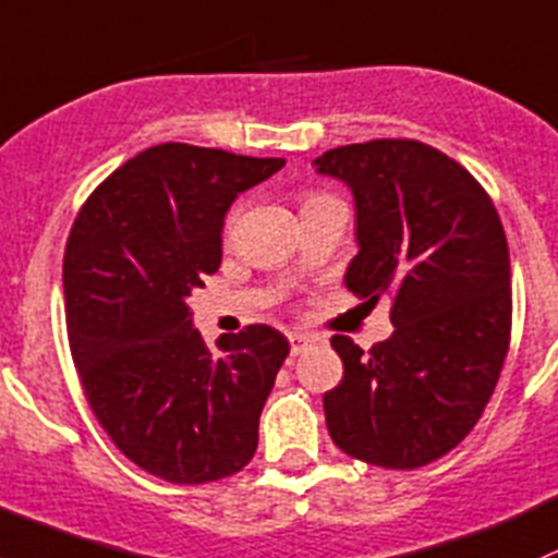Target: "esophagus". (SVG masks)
I'll return each instance as SVG.
<instances>
[{
	"mask_svg": "<svg viewBox=\"0 0 558 558\" xmlns=\"http://www.w3.org/2000/svg\"><path fill=\"white\" fill-rule=\"evenodd\" d=\"M287 338H290V351H292V356H298V353H303L305 345L311 343L308 335H303V332H290V335H287Z\"/></svg>",
	"mask_w": 558,
	"mask_h": 558,
	"instance_id": "obj_1",
	"label": "esophagus"
}]
</instances>
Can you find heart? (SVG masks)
Masks as SVG:
<instances>
[{"label":"heart","mask_w":558,"mask_h":558,"mask_svg":"<svg viewBox=\"0 0 558 558\" xmlns=\"http://www.w3.org/2000/svg\"><path fill=\"white\" fill-rule=\"evenodd\" d=\"M322 199H329V196L327 194H316V191H308V194H303V207L316 205V202H322Z\"/></svg>","instance_id":"heart-1"}]
</instances>
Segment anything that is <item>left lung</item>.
I'll use <instances>...</instances> for the list:
<instances>
[{"label":"left lung","instance_id":"8db88e82","mask_svg":"<svg viewBox=\"0 0 558 558\" xmlns=\"http://www.w3.org/2000/svg\"><path fill=\"white\" fill-rule=\"evenodd\" d=\"M351 185L356 298L391 295L393 335L362 351L332 335L343 380L325 393L332 441L393 471L434 463L482 417L511 343V260L482 183L428 143H351L314 161Z\"/></svg>","mask_w":558,"mask_h":558}]
</instances>
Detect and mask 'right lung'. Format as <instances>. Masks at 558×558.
Here are the masks:
<instances>
[{
    "label": "right lung",
    "mask_w": 558,
    "mask_h": 558,
    "mask_svg": "<svg viewBox=\"0 0 558 558\" xmlns=\"http://www.w3.org/2000/svg\"><path fill=\"white\" fill-rule=\"evenodd\" d=\"M281 167L161 143L113 170L71 226L63 295L82 391L124 458L165 482H218L255 454L290 343L247 325L209 349L185 298L218 271L236 194Z\"/></svg>",
    "instance_id": "add662e5"
}]
</instances>
